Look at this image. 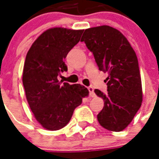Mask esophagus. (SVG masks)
Masks as SVG:
<instances>
[{"label":"esophagus","instance_id":"obj_1","mask_svg":"<svg viewBox=\"0 0 159 159\" xmlns=\"http://www.w3.org/2000/svg\"><path fill=\"white\" fill-rule=\"evenodd\" d=\"M87 89L89 91V95L91 97H94L96 95H95V92H94V88L92 87H87Z\"/></svg>","mask_w":159,"mask_h":159}]
</instances>
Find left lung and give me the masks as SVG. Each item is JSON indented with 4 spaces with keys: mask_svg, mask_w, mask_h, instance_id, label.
<instances>
[{
    "mask_svg": "<svg viewBox=\"0 0 159 159\" xmlns=\"http://www.w3.org/2000/svg\"><path fill=\"white\" fill-rule=\"evenodd\" d=\"M81 41L93 53L100 71L108 73L107 93L96 89L104 101L97 115L103 128L124 130L140 108L143 91L138 58L128 39L118 30L102 25L85 30Z\"/></svg>",
    "mask_w": 159,
    "mask_h": 159,
    "instance_id": "8db88e82",
    "label": "left lung"
}]
</instances>
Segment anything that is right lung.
Returning <instances> with one entry per match:
<instances>
[{
  "instance_id": "obj_1",
  "label": "right lung",
  "mask_w": 159,
  "mask_h": 159,
  "mask_svg": "<svg viewBox=\"0 0 159 159\" xmlns=\"http://www.w3.org/2000/svg\"><path fill=\"white\" fill-rule=\"evenodd\" d=\"M83 30L55 27L39 36L31 45L23 69V85L30 108L36 120L48 130L63 128L73 111L88 97L80 84H62L57 80L67 71L64 59L78 42Z\"/></svg>"
}]
</instances>
